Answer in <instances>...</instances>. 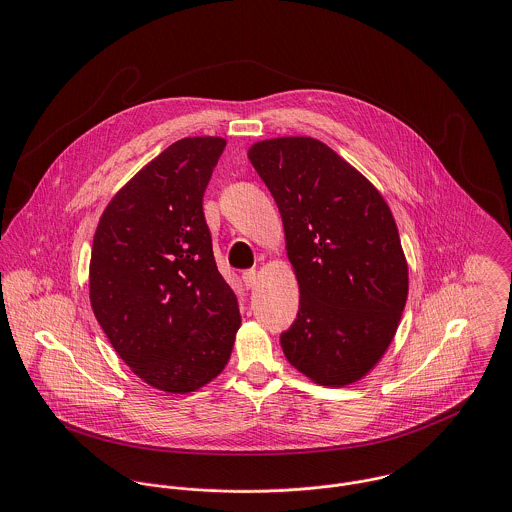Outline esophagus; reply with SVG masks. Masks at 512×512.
<instances>
[{"label": "esophagus", "mask_w": 512, "mask_h": 512, "mask_svg": "<svg viewBox=\"0 0 512 512\" xmlns=\"http://www.w3.org/2000/svg\"><path fill=\"white\" fill-rule=\"evenodd\" d=\"M242 282H244V286L250 290V288H254L256 284H258V274H256V270H246L244 274H242Z\"/></svg>", "instance_id": "34e87169"}]
</instances>
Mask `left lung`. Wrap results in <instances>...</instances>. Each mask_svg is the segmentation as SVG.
Instances as JSON below:
<instances>
[{
  "instance_id": "obj_1",
  "label": "left lung",
  "mask_w": 512,
  "mask_h": 512,
  "mask_svg": "<svg viewBox=\"0 0 512 512\" xmlns=\"http://www.w3.org/2000/svg\"><path fill=\"white\" fill-rule=\"evenodd\" d=\"M248 159L280 209L299 286L284 355L315 384H353L382 359L406 305L396 220L365 175L319 140H264Z\"/></svg>"
}]
</instances>
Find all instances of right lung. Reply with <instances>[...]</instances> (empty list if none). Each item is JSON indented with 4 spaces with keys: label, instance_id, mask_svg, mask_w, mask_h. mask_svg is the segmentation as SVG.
I'll use <instances>...</instances> for the list:
<instances>
[{
    "label": "right lung",
    "instance_id": "1",
    "mask_svg": "<svg viewBox=\"0 0 512 512\" xmlns=\"http://www.w3.org/2000/svg\"><path fill=\"white\" fill-rule=\"evenodd\" d=\"M226 140L183 138L140 169L98 220L90 305L149 386L187 394L228 363L240 311L220 276L203 195Z\"/></svg>",
    "mask_w": 512,
    "mask_h": 512
}]
</instances>
